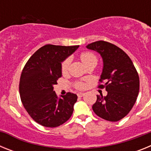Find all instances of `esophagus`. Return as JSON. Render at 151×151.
I'll return each mask as SVG.
<instances>
[{
	"instance_id": "obj_1",
	"label": "esophagus",
	"mask_w": 151,
	"mask_h": 151,
	"mask_svg": "<svg viewBox=\"0 0 151 151\" xmlns=\"http://www.w3.org/2000/svg\"><path fill=\"white\" fill-rule=\"evenodd\" d=\"M84 93H82V92H78V94H77V96H78V97H82V96H84Z\"/></svg>"
}]
</instances>
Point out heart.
<instances>
[{"mask_svg":"<svg viewBox=\"0 0 151 151\" xmlns=\"http://www.w3.org/2000/svg\"><path fill=\"white\" fill-rule=\"evenodd\" d=\"M80 57L82 62L86 65V66H89L90 64L92 63H97V57L94 53H92L91 51H83L80 54ZM70 62L71 60L70 58H66L61 63V72L63 74H66L69 70V65H70ZM76 87L77 88H83L85 87V85L82 82H76Z\"/></svg>","mask_w":151,"mask_h":151,"instance_id":"heart-1","label":"heart"}]
</instances>
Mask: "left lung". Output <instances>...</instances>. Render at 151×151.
<instances>
[{
	"instance_id": "1",
	"label": "left lung",
	"mask_w": 151,
	"mask_h": 151,
	"mask_svg": "<svg viewBox=\"0 0 151 151\" xmlns=\"http://www.w3.org/2000/svg\"><path fill=\"white\" fill-rule=\"evenodd\" d=\"M86 47L102 57L104 68L98 88L107 91L105 97L97 95L92 109L105 120L117 122L128 115L135 104L140 87L138 72L130 57L113 44L97 41Z\"/></svg>"
}]
</instances>
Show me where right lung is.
Listing matches in <instances>:
<instances>
[{
	"label": "right lung",
	"instance_id": "right-lung-1",
	"mask_svg": "<svg viewBox=\"0 0 151 151\" xmlns=\"http://www.w3.org/2000/svg\"><path fill=\"white\" fill-rule=\"evenodd\" d=\"M78 47L46 45L35 52L24 66L19 87L21 101L37 123L54 128L71 117L78 97L68 92L59 99L54 85L62 76L61 62Z\"/></svg>",
	"mask_w": 151,
	"mask_h": 151
}]
</instances>
